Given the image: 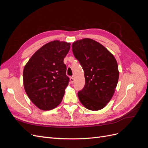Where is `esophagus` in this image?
<instances>
[{
	"label": "esophagus",
	"mask_w": 148,
	"mask_h": 148,
	"mask_svg": "<svg viewBox=\"0 0 148 148\" xmlns=\"http://www.w3.org/2000/svg\"><path fill=\"white\" fill-rule=\"evenodd\" d=\"M70 82H71V83H73V82H74V78H73V77H70Z\"/></svg>",
	"instance_id": "esophagus-1"
}]
</instances>
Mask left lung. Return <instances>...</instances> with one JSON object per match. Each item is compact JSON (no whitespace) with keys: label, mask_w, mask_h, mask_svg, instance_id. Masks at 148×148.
Wrapping results in <instances>:
<instances>
[{"label":"left lung","mask_w":148,"mask_h":148,"mask_svg":"<svg viewBox=\"0 0 148 148\" xmlns=\"http://www.w3.org/2000/svg\"><path fill=\"white\" fill-rule=\"evenodd\" d=\"M72 51L84 73V86L78 92L80 102L89 110L102 109L112 97L117 86V61L102 44L89 38L74 42Z\"/></svg>","instance_id":"obj_1"}]
</instances>
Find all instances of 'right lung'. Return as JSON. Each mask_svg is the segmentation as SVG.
Wrapping results in <instances>:
<instances>
[{"mask_svg": "<svg viewBox=\"0 0 148 148\" xmlns=\"http://www.w3.org/2000/svg\"><path fill=\"white\" fill-rule=\"evenodd\" d=\"M70 44L54 41L36 52L23 70V84L29 99L43 110L54 109L61 102L70 79L64 63Z\"/></svg>", "mask_w": 148, "mask_h": 148, "instance_id": "obj_1", "label": "right lung"}]
</instances>
